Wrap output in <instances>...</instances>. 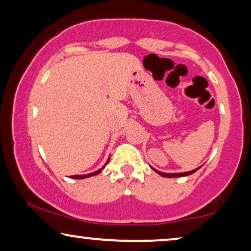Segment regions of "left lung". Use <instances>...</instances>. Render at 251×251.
I'll use <instances>...</instances> for the list:
<instances>
[{
  "mask_svg": "<svg viewBox=\"0 0 251 251\" xmlns=\"http://www.w3.org/2000/svg\"><path fill=\"white\" fill-rule=\"evenodd\" d=\"M200 168V167H199ZM199 168H197V169H194V170H191V171H186V173H175V174H167V173H161V171H159V170H156V169H154V168H152V169L155 171V173H157L160 175V176H162V177H167V178H173V177H185V176H188V175H192V174H194L195 171L197 170H199Z\"/></svg>",
  "mask_w": 251,
  "mask_h": 251,
  "instance_id": "left-lung-1",
  "label": "left lung"
}]
</instances>
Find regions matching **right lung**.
Returning a JSON list of instances; mask_svg holds the SVG:
<instances>
[{
	"label": "right lung",
	"mask_w": 251,
	"mask_h": 251,
	"mask_svg": "<svg viewBox=\"0 0 251 251\" xmlns=\"http://www.w3.org/2000/svg\"><path fill=\"white\" fill-rule=\"evenodd\" d=\"M109 162V157L107 159V161H106V163L102 166L100 169H98L97 171H95V173H91V174H88V175H74V176H71V178H74V179H84V178H88V177H91V176H96V175L100 174L101 170L104 169V168L106 167V164H107Z\"/></svg>",
	"instance_id": "1"
}]
</instances>
